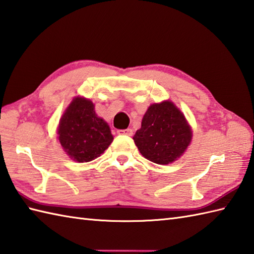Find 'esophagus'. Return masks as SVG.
Listing matches in <instances>:
<instances>
[{
    "label": "esophagus",
    "mask_w": 254,
    "mask_h": 254,
    "mask_svg": "<svg viewBox=\"0 0 254 254\" xmlns=\"http://www.w3.org/2000/svg\"><path fill=\"white\" fill-rule=\"evenodd\" d=\"M118 134H127V136H131L132 134V129L127 128V129H121V130H117Z\"/></svg>",
    "instance_id": "esophagus-1"
}]
</instances>
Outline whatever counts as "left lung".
I'll return each instance as SVG.
<instances>
[{
	"mask_svg": "<svg viewBox=\"0 0 254 254\" xmlns=\"http://www.w3.org/2000/svg\"><path fill=\"white\" fill-rule=\"evenodd\" d=\"M192 140L186 118L172 102L150 105L143 115L141 128L133 136L139 151L149 161L169 164L178 160Z\"/></svg>",
	"mask_w": 254,
	"mask_h": 254,
	"instance_id": "8db88e82",
	"label": "left lung"
}]
</instances>
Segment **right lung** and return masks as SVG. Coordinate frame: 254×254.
<instances>
[{
  "label": "right lung",
  "mask_w": 254,
  "mask_h": 254,
  "mask_svg": "<svg viewBox=\"0 0 254 254\" xmlns=\"http://www.w3.org/2000/svg\"><path fill=\"white\" fill-rule=\"evenodd\" d=\"M58 139L71 159L90 162L105 151L114 138L108 124L96 115L94 104L77 96L61 117Z\"/></svg>",
  "instance_id": "right-lung-1"
}]
</instances>
